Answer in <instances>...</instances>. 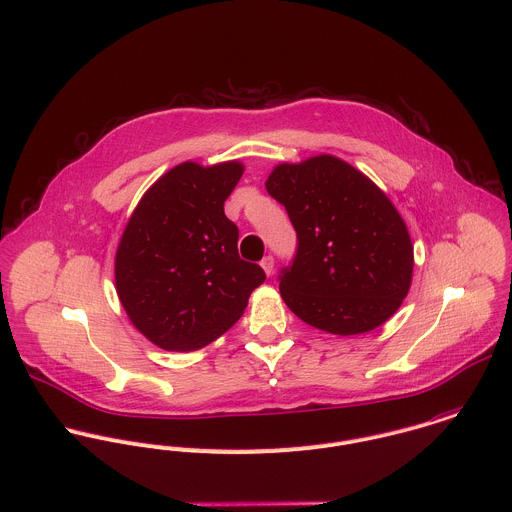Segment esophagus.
<instances>
[{"label": "esophagus", "mask_w": 512, "mask_h": 512, "mask_svg": "<svg viewBox=\"0 0 512 512\" xmlns=\"http://www.w3.org/2000/svg\"><path fill=\"white\" fill-rule=\"evenodd\" d=\"M260 264H262V268H264V272H266L268 276L274 272V256H270V254H268V256H264Z\"/></svg>", "instance_id": "obj_1"}]
</instances>
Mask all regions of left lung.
I'll return each instance as SVG.
<instances>
[{"label": "left lung", "instance_id": "left-lung-1", "mask_svg": "<svg viewBox=\"0 0 512 512\" xmlns=\"http://www.w3.org/2000/svg\"><path fill=\"white\" fill-rule=\"evenodd\" d=\"M266 190L296 230V254L278 282L300 320L350 336L400 308L412 280V242L376 184L334 156H316L274 168Z\"/></svg>", "mask_w": 512, "mask_h": 512}]
</instances>
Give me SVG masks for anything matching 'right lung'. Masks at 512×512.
Wrapping results in <instances>:
<instances>
[{
  "mask_svg": "<svg viewBox=\"0 0 512 512\" xmlns=\"http://www.w3.org/2000/svg\"><path fill=\"white\" fill-rule=\"evenodd\" d=\"M244 168L184 162L140 200L116 252V288L134 326L164 350H198L242 316L266 274L238 254L224 202Z\"/></svg>",
  "mask_w": 512,
  "mask_h": 512,
  "instance_id": "obj_1",
  "label": "right lung"
}]
</instances>
